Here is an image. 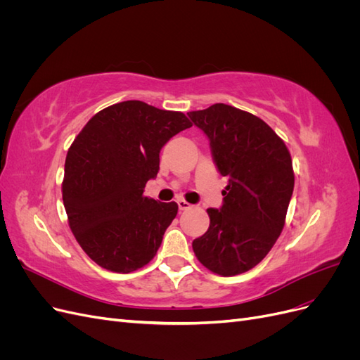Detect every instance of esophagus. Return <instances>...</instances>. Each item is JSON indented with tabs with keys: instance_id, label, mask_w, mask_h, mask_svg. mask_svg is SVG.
Listing matches in <instances>:
<instances>
[{
	"instance_id": "1",
	"label": "esophagus",
	"mask_w": 360,
	"mask_h": 360,
	"mask_svg": "<svg viewBox=\"0 0 360 360\" xmlns=\"http://www.w3.org/2000/svg\"><path fill=\"white\" fill-rule=\"evenodd\" d=\"M177 204H179V209L180 210H188V209H191V207H192V204H189L188 201H184L183 198H179Z\"/></svg>"
}]
</instances>
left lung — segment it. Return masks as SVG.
I'll return each instance as SVG.
<instances>
[{"instance_id":"left-lung-1","label":"left lung","mask_w":360,"mask_h":360,"mask_svg":"<svg viewBox=\"0 0 360 360\" xmlns=\"http://www.w3.org/2000/svg\"><path fill=\"white\" fill-rule=\"evenodd\" d=\"M209 138L212 158L228 177L221 209H207L210 226L192 242L213 274L240 275L263 259L284 228L294 188L287 146L263 120L225 103L188 112Z\"/></svg>"}]
</instances>
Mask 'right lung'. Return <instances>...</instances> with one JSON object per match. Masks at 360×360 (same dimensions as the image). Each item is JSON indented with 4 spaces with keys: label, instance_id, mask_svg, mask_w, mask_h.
<instances>
[{
    "label": "right lung",
    "instance_id": "1",
    "mask_svg": "<svg viewBox=\"0 0 360 360\" xmlns=\"http://www.w3.org/2000/svg\"><path fill=\"white\" fill-rule=\"evenodd\" d=\"M192 123L141 101L105 108L84 126L64 165L63 202L76 240L96 264L130 274L156 255L176 202L144 197L162 147Z\"/></svg>",
    "mask_w": 360,
    "mask_h": 360
}]
</instances>
